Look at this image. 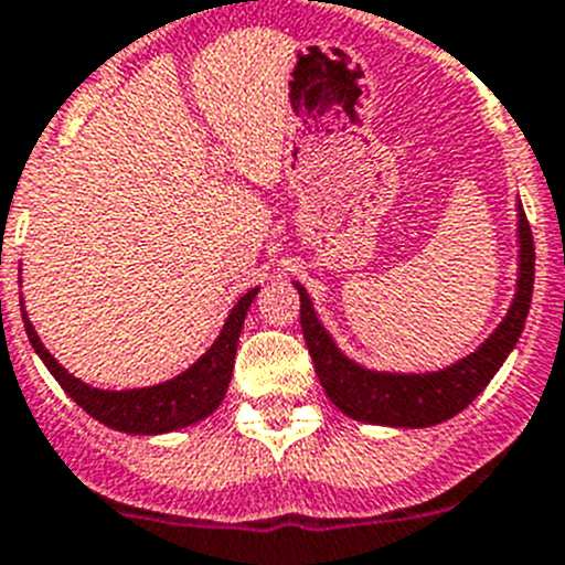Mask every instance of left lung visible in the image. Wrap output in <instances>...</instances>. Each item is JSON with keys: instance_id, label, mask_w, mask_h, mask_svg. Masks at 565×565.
I'll use <instances>...</instances> for the list:
<instances>
[{"instance_id": "obj_1", "label": "left lung", "mask_w": 565, "mask_h": 565, "mask_svg": "<svg viewBox=\"0 0 565 565\" xmlns=\"http://www.w3.org/2000/svg\"><path fill=\"white\" fill-rule=\"evenodd\" d=\"M518 289L509 312L478 350L438 372H377L355 364L338 350L330 332L323 330L307 289L296 281L301 296L303 341L327 398L347 418L361 424L404 426V429L444 424L463 412L503 366L526 323L534 287V242L523 204H518Z\"/></svg>"}]
</instances>
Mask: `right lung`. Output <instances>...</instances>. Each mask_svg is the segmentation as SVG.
Here are the masks:
<instances>
[{"mask_svg":"<svg viewBox=\"0 0 565 565\" xmlns=\"http://www.w3.org/2000/svg\"><path fill=\"white\" fill-rule=\"evenodd\" d=\"M258 296V287L244 292L238 298L233 310H230L227 321H224L222 332L213 341L204 355L195 361L193 366L181 372V375L170 377L164 384L141 386V390H96V386L78 381L76 375L58 364L56 358L45 350V343L39 341L33 323L28 321V312L22 307V321L28 341L36 350V355L45 361L51 375L56 377L62 390L76 401L82 409L96 418L99 424L110 426L116 431H127V435H164V431L184 429L190 424H199L207 415L218 409L224 401V392L230 386L235 364V350H238V335H242L244 318H247L249 303Z\"/></svg>","mask_w":565,"mask_h":565,"instance_id":"add662e5","label":"right lung"}]
</instances>
